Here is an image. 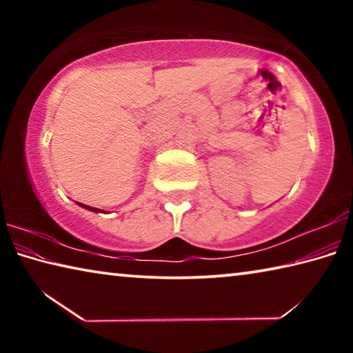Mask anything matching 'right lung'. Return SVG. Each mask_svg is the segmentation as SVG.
Masks as SVG:
<instances>
[{"instance_id": "1", "label": "right lung", "mask_w": 353, "mask_h": 353, "mask_svg": "<svg viewBox=\"0 0 353 353\" xmlns=\"http://www.w3.org/2000/svg\"><path fill=\"white\" fill-rule=\"evenodd\" d=\"M77 204H79L81 207H83V208H87V210H92V212H103V210H99V208H97V207H90V205H85V204H81V202H77Z\"/></svg>"}]
</instances>
